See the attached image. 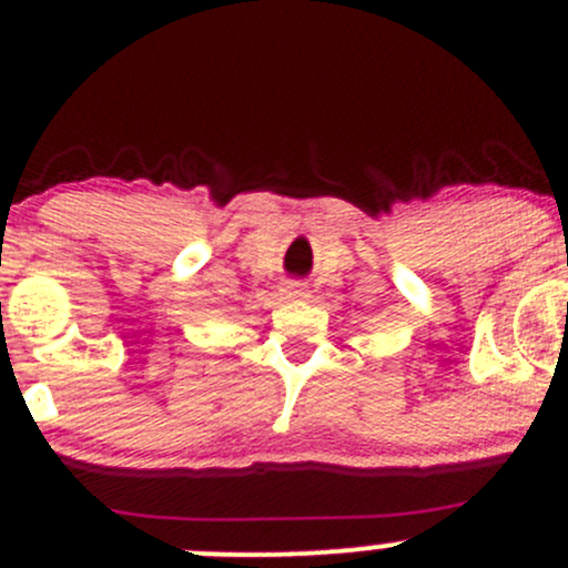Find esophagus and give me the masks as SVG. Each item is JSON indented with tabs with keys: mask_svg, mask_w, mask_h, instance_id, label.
<instances>
[{
	"mask_svg": "<svg viewBox=\"0 0 568 568\" xmlns=\"http://www.w3.org/2000/svg\"><path fill=\"white\" fill-rule=\"evenodd\" d=\"M307 288H304L302 283H288V285H283V300L285 302H304L307 300Z\"/></svg>",
	"mask_w": 568,
	"mask_h": 568,
	"instance_id": "obj_1",
	"label": "esophagus"
}]
</instances>
